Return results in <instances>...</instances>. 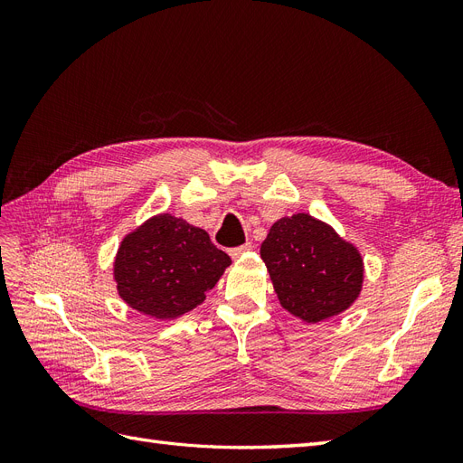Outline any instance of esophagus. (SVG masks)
<instances>
[{
	"label": "esophagus",
	"mask_w": 463,
	"mask_h": 463,
	"mask_svg": "<svg viewBox=\"0 0 463 463\" xmlns=\"http://www.w3.org/2000/svg\"><path fill=\"white\" fill-rule=\"evenodd\" d=\"M253 247H255L253 243L247 241V243H243V245H240V247L230 249V255H232V259H240V257H243L245 253H249V250L253 249Z\"/></svg>",
	"instance_id": "obj_1"
}]
</instances>
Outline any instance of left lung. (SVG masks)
Here are the masks:
<instances>
[{"instance_id":"obj_1","label":"left lung","mask_w":463,"mask_h":463,"mask_svg":"<svg viewBox=\"0 0 463 463\" xmlns=\"http://www.w3.org/2000/svg\"><path fill=\"white\" fill-rule=\"evenodd\" d=\"M260 259L279 305L307 325L342 315L361 296V250L307 213L274 222L260 245Z\"/></svg>"}]
</instances>
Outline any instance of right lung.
I'll return each instance as SVG.
<instances>
[{
    "mask_svg": "<svg viewBox=\"0 0 463 463\" xmlns=\"http://www.w3.org/2000/svg\"><path fill=\"white\" fill-rule=\"evenodd\" d=\"M230 264L203 228L162 213L123 235L111 270L125 305L172 320L201 305Z\"/></svg>",
    "mask_w": 463,
    "mask_h": 463,
    "instance_id": "1",
    "label": "right lung"
}]
</instances>
